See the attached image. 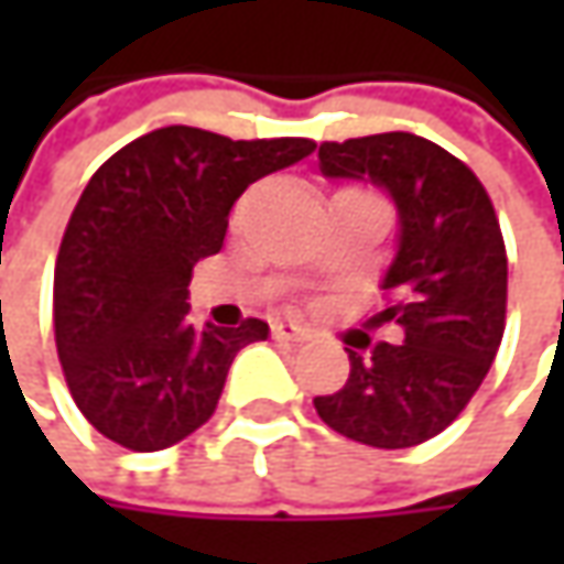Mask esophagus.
I'll use <instances>...</instances> for the list:
<instances>
[{"instance_id": "esophagus-1", "label": "esophagus", "mask_w": 564, "mask_h": 564, "mask_svg": "<svg viewBox=\"0 0 564 564\" xmlns=\"http://www.w3.org/2000/svg\"><path fill=\"white\" fill-rule=\"evenodd\" d=\"M272 336L279 338V341H307L311 329L301 326V323H292V319H275L272 323Z\"/></svg>"}]
</instances>
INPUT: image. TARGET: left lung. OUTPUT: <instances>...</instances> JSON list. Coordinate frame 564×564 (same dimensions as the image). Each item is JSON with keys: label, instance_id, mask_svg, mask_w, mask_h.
Masks as SVG:
<instances>
[{"label": "left lung", "instance_id": "8db88e82", "mask_svg": "<svg viewBox=\"0 0 564 564\" xmlns=\"http://www.w3.org/2000/svg\"><path fill=\"white\" fill-rule=\"evenodd\" d=\"M319 172L382 187L395 204V253L379 282L392 304L373 326L399 323L401 341L345 348L348 382L316 395V414L355 443L421 445L465 411L506 333L509 260L496 213L462 160L408 131L323 143Z\"/></svg>", "mask_w": 564, "mask_h": 564}]
</instances>
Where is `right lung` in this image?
Returning <instances> with one entry per match:
<instances>
[{
	"label": "right lung",
	"instance_id": "obj_1",
	"mask_svg": "<svg viewBox=\"0 0 564 564\" xmlns=\"http://www.w3.org/2000/svg\"><path fill=\"white\" fill-rule=\"evenodd\" d=\"M314 150L307 138L231 141L169 124L87 182L55 260L53 319L72 399L106 440L160 452L213 417L235 355L270 326L194 329L191 270L219 253L248 185Z\"/></svg>",
	"mask_w": 564,
	"mask_h": 564
}]
</instances>
